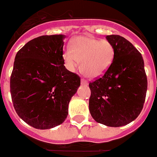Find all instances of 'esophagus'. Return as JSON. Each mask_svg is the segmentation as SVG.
<instances>
[{
	"instance_id": "1",
	"label": "esophagus",
	"mask_w": 157,
	"mask_h": 157,
	"mask_svg": "<svg viewBox=\"0 0 157 157\" xmlns=\"http://www.w3.org/2000/svg\"><path fill=\"white\" fill-rule=\"evenodd\" d=\"M81 84H82V85H87V81L86 80V79H83V78H82V79H81Z\"/></svg>"
}]
</instances>
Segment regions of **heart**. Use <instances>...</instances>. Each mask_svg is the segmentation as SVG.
I'll list each match as a JSON object with an SVG mask.
<instances>
[{"instance_id": "b5f03b06", "label": "heart", "mask_w": 157, "mask_h": 157, "mask_svg": "<svg viewBox=\"0 0 157 157\" xmlns=\"http://www.w3.org/2000/svg\"><path fill=\"white\" fill-rule=\"evenodd\" d=\"M115 56L113 45L107 40L91 36H78L72 40L70 50L63 52L66 66L73 70L78 61L80 70L88 78H98L110 68Z\"/></svg>"}]
</instances>
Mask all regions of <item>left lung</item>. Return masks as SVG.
Returning <instances> with one entry per match:
<instances>
[{
    "label": "left lung",
    "instance_id": "obj_1",
    "mask_svg": "<svg viewBox=\"0 0 157 157\" xmlns=\"http://www.w3.org/2000/svg\"><path fill=\"white\" fill-rule=\"evenodd\" d=\"M114 59L103 76L90 82L89 110L93 119L110 127L130 124L143 110L148 86L142 54L120 35H107Z\"/></svg>",
    "mask_w": 157,
    "mask_h": 157
}]
</instances>
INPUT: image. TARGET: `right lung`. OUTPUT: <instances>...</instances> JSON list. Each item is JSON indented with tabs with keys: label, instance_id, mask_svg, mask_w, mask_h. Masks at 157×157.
<instances>
[{
	"label": "right lung",
	"instance_id": "right-lung-1",
	"mask_svg": "<svg viewBox=\"0 0 157 157\" xmlns=\"http://www.w3.org/2000/svg\"><path fill=\"white\" fill-rule=\"evenodd\" d=\"M62 34L43 35L16 53L10 92L18 116L35 129L61 124L68 105L80 86V77L64 66Z\"/></svg>",
	"mask_w": 157,
	"mask_h": 157
}]
</instances>
